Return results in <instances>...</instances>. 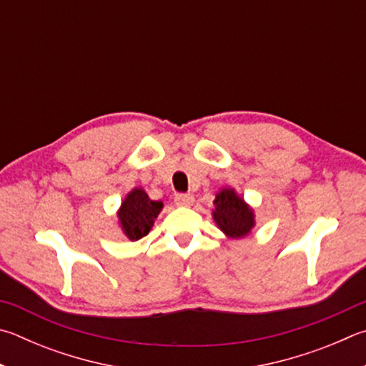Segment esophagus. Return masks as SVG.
<instances>
[{
  "mask_svg": "<svg viewBox=\"0 0 366 366\" xmlns=\"http://www.w3.org/2000/svg\"><path fill=\"white\" fill-rule=\"evenodd\" d=\"M174 202L177 206H190L194 203V195L190 194H177L174 197Z\"/></svg>",
  "mask_w": 366,
  "mask_h": 366,
  "instance_id": "34e87169",
  "label": "esophagus"
}]
</instances>
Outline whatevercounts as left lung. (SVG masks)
<instances>
[{"mask_svg": "<svg viewBox=\"0 0 366 366\" xmlns=\"http://www.w3.org/2000/svg\"><path fill=\"white\" fill-rule=\"evenodd\" d=\"M214 204L216 209L212 216L224 234L232 238H240L249 234L254 225V216L242 198L235 195L234 190L224 189L219 192Z\"/></svg>", "mask_w": 366, "mask_h": 366, "instance_id": "1", "label": "left lung"}]
</instances>
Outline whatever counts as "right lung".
Returning a JSON list of instances; mask_svg holds the SVG:
<instances>
[{
	"label": "right lung",
	"mask_w": 366,
	"mask_h": 366,
	"mask_svg": "<svg viewBox=\"0 0 366 366\" xmlns=\"http://www.w3.org/2000/svg\"><path fill=\"white\" fill-rule=\"evenodd\" d=\"M162 208L163 203L150 200L142 189L132 190L118 212L126 237L134 242L147 235Z\"/></svg>",
	"instance_id": "obj_1"
}]
</instances>
